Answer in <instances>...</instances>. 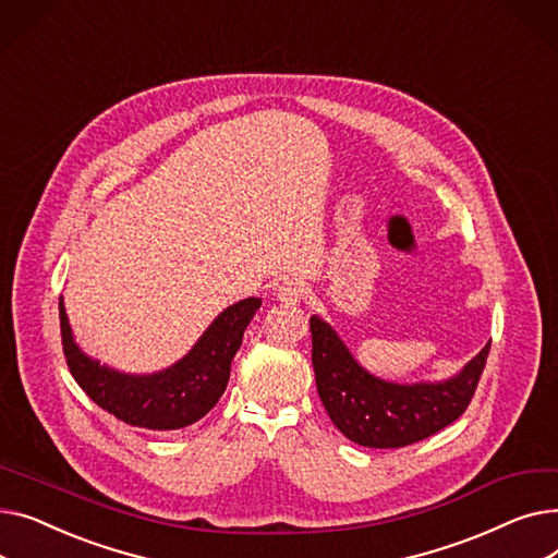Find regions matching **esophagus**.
<instances>
[{"instance_id":"1","label":"esophagus","mask_w":558,"mask_h":558,"mask_svg":"<svg viewBox=\"0 0 558 558\" xmlns=\"http://www.w3.org/2000/svg\"><path fill=\"white\" fill-rule=\"evenodd\" d=\"M278 301L287 303V305H296L303 299V282L299 278H284L280 280L278 289H276Z\"/></svg>"}]
</instances>
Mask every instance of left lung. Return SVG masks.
<instances>
[{
	"instance_id": "1",
	"label": "left lung",
	"mask_w": 558,
	"mask_h": 558,
	"mask_svg": "<svg viewBox=\"0 0 558 558\" xmlns=\"http://www.w3.org/2000/svg\"><path fill=\"white\" fill-rule=\"evenodd\" d=\"M310 332L318 398L337 429L364 448H404L454 423L475 396L490 350L488 341L444 383L398 385L362 368L326 320L312 316Z\"/></svg>"
}]
</instances>
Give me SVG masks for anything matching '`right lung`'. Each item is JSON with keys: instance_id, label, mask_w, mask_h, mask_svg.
I'll use <instances>...</instances> for the list:
<instances>
[{"instance_id": "obj_1", "label": "right lung", "mask_w": 558, "mask_h": 558, "mask_svg": "<svg viewBox=\"0 0 558 558\" xmlns=\"http://www.w3.org/2000/svg\"><path fill=\"white\" fill-rule=\"evenodd\" d=\"M259 305V299H244L230 305L181 362L151 375H131L83 353L72 337L61 299L58 312L63 353L76 385L114 418L156 432L181 429L203 418L219 402L230 377V362Z\"/></svg>"}]
</instances>
